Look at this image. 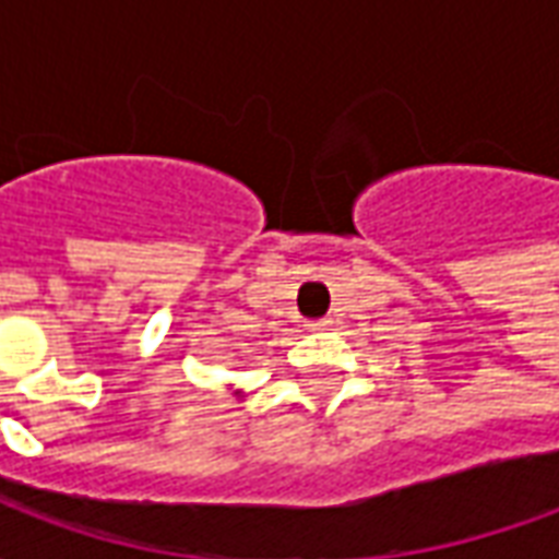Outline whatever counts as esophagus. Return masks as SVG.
Returning a JSON list of instances; mask_svg holds the SVG:
<instances>
[{"label": "esophagus", "instance_id": "esophagus-1", "mask_svg": "<svg viewBox=\"0 0 559 559\" xmlns=\"http://www.w3.org/2000/svg\"><path fill=\"white\" fill-rule=\"evenodd\" d=\"M332 326V320H329V317H320V320H311V323H308V329H329Z\"/></svg>", "mask_w": 559, "mask_h": 559}]
</instances>
